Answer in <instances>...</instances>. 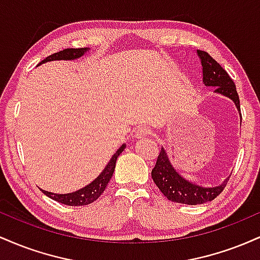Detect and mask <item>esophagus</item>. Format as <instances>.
<instances>
[{"instance_id":"34e87169","label":"esophagus","mask_w":260,"mask_h":260,"mask_svg":"<svg viewBox=\"0 0 260 260\" xmlns=\"http://www.w3.org/2000/svg\"><path fill=\"white\" fill-rule=\"evenodd\" d=\"M151 129L149 127H139L136 129V133H134V137L136 138H143L145 136H150Z\"/></svg>"}]
</instances>
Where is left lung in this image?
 Listing matches in <instances>:
<instances>
[{
    "mask_svg": "<svg viewBox=\"0 0 260 260\" xmlns=\"http://www.w3.org/2000/svg\"><path fill=\"white\" fill-rule=\"evenodd\" d=\"M197 52H198L202 61L204 84L208 86H215L216 92H220V94L234 100L238 111H241L240 98H238L236 85L231 77L208 52L202 51V50H197ZM241 118H242V116H241ZM151 177H153V181L157 188L161 190V193L169 201L188 205H197L211 202L222 192L229 181L228 178L221 186L213 188H204L197 186L189 181H186L172 168L164 148H161L160 153L157 155L156 164H155L154 169L151 170Z\"/></svg>",
    "mask_w": 260,
    "mask_h": 260,
    "instance_id": "obj_1",
    "label": "left lung"
}]
</instances>
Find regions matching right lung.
<instances>
[{
  "mask_svg": "<svg viewBox=\"0 0 260 260\" xmlns=\"http://www.w3.org/2000/svg\"><path fill=\"white\" fill-rule=\"evenodd\" d=\"M86 47H82V49H64L62 51L55 52L52 55L47 56L46 58L43 59L39 64L44 63V62L47 61H55V59H74L78 58L86 51ZM124 149V144L113 154L111 160L109 161V164L106 165V168L104 169V171L99 175V177L95 178L94 181L91 182L90 184L82 188V189L77 190V192L68 193V194H55V193L46 192V190H43L45 196H47L49 198L53 199V201L62 203V204L66 205H72V207H78V205H88L90 203L96 201L99 197L103 194L104 190L109 183V181L111 180L113 171H115L116 166V160H117L118 155H120Z\"/></svg>",
  "mask_w": 260,
  "mask_h": 260,
  "instance_id": "1",
  "label": "right lung"
}]
</instances>
